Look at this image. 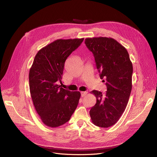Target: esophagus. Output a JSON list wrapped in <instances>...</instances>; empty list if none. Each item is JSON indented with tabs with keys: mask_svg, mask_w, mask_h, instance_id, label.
<instances>
[{
	"mask_svg": "<svg viewBox=\"0 0 157 157\" xmlns=\"http://www.w3.org/2000/svg\"><path fill=\"white\" fill-rule=\"evenodd\" d=\"M87 94V91H83V92H81V97H84Z\"/></svg>",
	"mask_w": 157,
	"mask_h": 157,
	"instance_id": "34e87169",
	"label": "esophagus"
}]
</instances>
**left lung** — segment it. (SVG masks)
<instances>
[{
  "mask_svg": "<svg viewBox=\"0 0 157 157\" xmlns=\"http://www.w3.org/2000/svg\"><path fill=\"white\" fill-rule=\"evenodd\" d=\"M85 44L93 53L100 78L107 86L105 94L92 91L96 103L89 114L94 125L109 127L119 121L127 105L132 90V63L125 48L113 38H87Z\"/></svg>",
  "mask_w": 157,
  "mask_h": 157,
  "instance_id": "1",
  "label": "left lung"
}]
</instances>
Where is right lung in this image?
I'll return each mask as SVG.
<instances>
[{
  "label": "right lung",
  "instance_id": "add662e5",
  "mask_svg": "<svg viewBox=\"0 0 157 157\" xmlns=\"http://www.w3.org/2000/svg\"><path fill=\"white\" fill-rule=\"evenodd\" d=\"M84 38L59 39L38 51L29 72L30 92L33 105L46 125L57 127L70 119L81 93L61 87L64 63Z\"/></svg>",
  "mask_w": 157,
  "mask_h": 157
}]
</instances>
